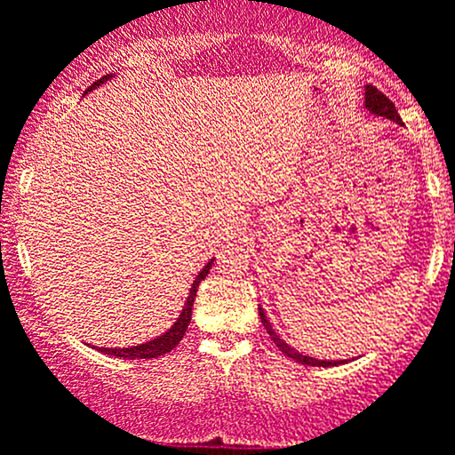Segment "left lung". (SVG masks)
I'll return each mask as SVG.
<instances>
[{
	"label": "left lung",
	"mask_w": 455,
	"mask_h": 455,
	"mask_svg": "<svg viewBox=\"0 0 455 455\" xmlns=\"http://www.w3.org/2000/svg\"><path fill=\"white\" fill-rule=\"evenodd\" d=\"M365 106H367L369 109H371L373 114H380V116H387V118H391V121L402 123V118H399L397 109H395V106H393L391 99H388L384 92H380V90H378L376 86H367ZM259 315H261V322H263V326H266L269 339H272V341L276 343V347L281 349L283 354H287V356L293 358V361H296V363H302V365H313V367H331V365H339V363H332V361H317V358L304 356V354L296 352V349L289 347L287 343H284L283 339L278 337V334L272 331V326H269V322L266 319V313L259 311ZM341 363H343V361H341Z\"/></svg>",
	"instance_id": "obj_1"
}]
</instances>
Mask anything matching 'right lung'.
<instances>
[{
  "label": "right lung",
  "mask_w": 455,
  "mask_h": 455,
  "mask_svg": "<svg viewBox=\"0 0 455 455\" xmlns=\"http://www.w3.org/2000/svg\"><path fill=\"white\" fill-rule=\"evenodd\" d=\"M108 79H109V75H106V77H101V79H97V82H94L92 86L86 90V92H90V90H92V88H97L99 84L108 82ZM209 267H212V263H207V266L203 267V272L196 276V281H194L192 289H189V298H188L186 308H183L181 317L177 319V323H174V326L166 334H162V337L155 339V341L142 343V346L123 347V349H118V347H114V349L103 347L101 352H106V354H109V356H116V358H157V356H164V354L171 352L172 347H177L179 341H181V339L186 337V331H188V326H189V319H192V304H194V298H196L198 283H201L203 278L207 276Z\"/></svg>",
  "instance_id": "obj_1"
}]
</instances>
